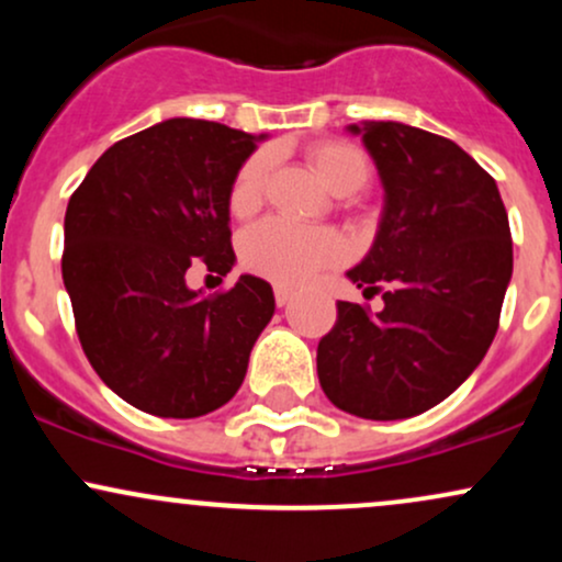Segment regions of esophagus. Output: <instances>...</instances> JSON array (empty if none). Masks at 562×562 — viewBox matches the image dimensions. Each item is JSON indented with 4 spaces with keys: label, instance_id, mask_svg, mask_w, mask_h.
Returning <instances> with one entry per match:
<instances>
[{
    "label": "esophagus",
    "instance_id": "obj_1",
    "mask_svg": "<svg viewBox=\"0 0 562 562\" xmlns=\"http://www.w3.org/2000/svg\"><path fill=\"white\" fill-rule=\"evenodd\" d=\"M293 290L290 288H285V285H277L274 288V301H277V306H288L290 301H293Z\"/></svg>",
    "mask_w": 562,
    "mask_h": 562
}]
</instances>
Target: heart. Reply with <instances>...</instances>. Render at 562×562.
I'll return each mask as SVG.
<instances>
[{"label": "heart", "instance_id": "b5f03b06", "mask_svg": "<svg viewBox=\"0 0 562 562\" xmlns=\"http://www.w3.org/2000/svg\"><path fill=\"white\" fill-rule=\"evenodd\" d=\"M317 177L338 195L362 190L370 179V164L359 147L348 142H319L308 150ZM272 156L256 153L240 166L229 187V209L235 216H250L263 200ZM346 259V240L335 229L301 227L288 218H263L243 232L240 261L254 274L282 285H301L319 269L335 267Z\"/></svg>", "mask_w": 562, "mask_h": 562}]
</instances>
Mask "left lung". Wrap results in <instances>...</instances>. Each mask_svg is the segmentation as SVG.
<instances>
[{"mask_svg": "<svg viewBox=\"0 0 562 562\" xmlns=\"http://www.w3.org/2000/svg\"><path fill=\"white\" fill-rule=\"evenodd\" d=\"M383 184L375 240L346 277L385 306L338 301L317 348L325 396L364 420H404L454 393L499 327L513 240L496 182L457 142L398 121H362Z\"/></svg>", "mask_w": 562, "mask_h": 562, "instance_id": "obj_1", "label": "left lung"}]
</instances>
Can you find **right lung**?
Returning <instances> with one entry per match:
<instances>
[{
  "label": "right lung",
  "mask_w": 562,
  "mask_h": 562,
  "mask_svg": "<svg viewBox=\"0 0 562 562\" xmlns=\"http://www.w3.org/2000/svg\"><path fill=\"white\" fill-rule=\"evenodd\" d=\"M267 134L169 119L108 147L68 200L63 282L89 364L124 402L190 420L235 396L274 314L272 285L240 274L205 299L192 263L235 267L229 187Z\"/></svg>",
  "instance_id": "right-lung-1"
}]
</instances>
